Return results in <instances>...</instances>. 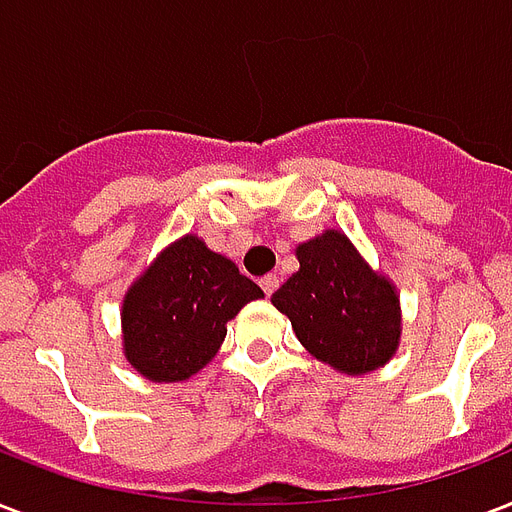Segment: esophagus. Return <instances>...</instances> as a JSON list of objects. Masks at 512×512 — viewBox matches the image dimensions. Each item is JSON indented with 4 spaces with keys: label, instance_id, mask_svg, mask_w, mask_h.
<instances>
[{
    "label": "esophagus",
    "instance_id": "esophagus-1",
    "mask_svg": "<svg viewBox=\"0 0 512 512\" xmlns=\"http://www.w3.org/2000/svg\"><path fill=\"white\" fill-rule=\"evenodd\" d=\"M277 285H280V280H277L275 275L261 277V288H264V293H267V296H272V293L277 291Z\"/></svg>",
    "mask_w": 512,
    "mask_h": 512
}]
</instances>
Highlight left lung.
Instances as JSON below:
<instances>
[{
  "label": "left lung",
  "instance_id": "obj_1",
  "mask_svg": "<svg viewBox=\"0 0 512 512\" xmlns=\"http://www.w3.org/2000/svg\"><path fill=\"white\" fill-rule=\"evenodd\" d=\"M299 272L272 304L291 320L312 358L347 376L387 366L400 347V296L390 277L363 259L342 229H326L296 248Z\"/></svg>",
  "mask_w": 512,
  "mask_h": 512
}]
</instances>
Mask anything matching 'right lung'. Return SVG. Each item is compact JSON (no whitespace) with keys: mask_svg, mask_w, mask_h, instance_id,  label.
I'll use <instances>...</instances> for the list:
<instances>
[{"mask_svg":"<svg viewBox=\"0 0 512 512\" xmlns=\"http://www.w3.org/2000/svg\"><path fill=\"white\" fill-rule=\"evenodd\" d=\"M264 296L197 235L165 245L122 299V352L149 382H186L224 344L227 323Z\"/></svg>","mask_w":512,"mask_h":512,"instance_id":"add662e5","label":"right lung"}]
</instances>
